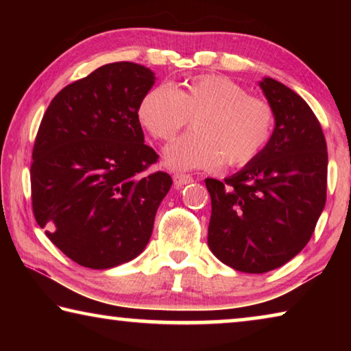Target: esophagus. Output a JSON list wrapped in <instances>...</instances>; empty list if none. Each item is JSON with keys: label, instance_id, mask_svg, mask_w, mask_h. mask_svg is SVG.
Segmentation results:
<instances>
[{"label": "esophagus", "instance_id": "esophagus-1", "mask_svg": "<svg viewBox=\"0 0 351 351\" xmlns=\"http://www.w3.org/2000/svg\"><path fill=\"white\" fill-rule=\"evenodd\" d=\"M192 181H193V178L190 175H186V173H176L173 176V182H175L176 187H182V186H186V184L192 182Z\"/></svg>", "mask_w": 351, "mask_h": 351}]
</instances>
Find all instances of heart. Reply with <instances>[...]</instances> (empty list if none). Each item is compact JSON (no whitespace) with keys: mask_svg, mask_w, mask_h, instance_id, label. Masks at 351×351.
<instances>
[{"mask_svg":"<svg viewBox=\"0 0 351 351\" xmlns=\"http://www.w3.org/2000/svg\"><path fill=\"white\" fill-rule=\"evenodd\" d=\"M138 117L152 138L170 141L193 117V130L164 150L171 170L245 167L272 139L276 116L265 99L221 74L197 75L171 90L158 85L141 99Z\"/></svg>","mask_w":351,"mask_h":351,"instance_id":"b5f03b06","label":"heart"}]
</instances>
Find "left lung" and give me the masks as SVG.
<instances>
[{
  "label": "left lung",
  "instance_id": "obj_1",
  "mask_svg": "<svg viewBox=\"0 0 351 351\" xmlns=\"http://www.w3.org/2000/svg\"><path fill=\"white\" fill-rule=\"evenodd\" d=\"M276 128L263 153L224 181H204L212 199L210 251L249 274L278 268L310 241L326 201L328 153L313 110L283 83L260 82Z\"/></svg>",
  "mask_w": 351,
  "mask_h": 351
}]
</instances>
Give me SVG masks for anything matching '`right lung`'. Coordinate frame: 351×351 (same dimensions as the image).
Returning <instances> with one entry per match:
<instances>
[{"label":"right lung","instance_id":"add662e5","mask_svg":"<svg viewBox=\"0 0 351 351\" xmlns=\"http://www.w3.org/2000/svg\"><path fill=\"white\" fill-rule=\"evenodd\" d=\"M154 83L132 62L104 64L52 99L31 164L32 210L47 239L75 263L108 269L138 257L170 190L165 171L145 175L138 106Z\"/></svg>","mask_w":351,"mask_h":351}]
</instances>
